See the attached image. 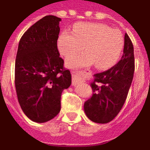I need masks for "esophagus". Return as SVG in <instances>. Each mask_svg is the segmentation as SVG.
<instances>
[{
	"label": "esophagus",
	"mask_w": 150,
	"mask_h": 150,
	"mask_svg": "<svg viewBox=\"0 0 150 150\" xmlns=\"http://www.w3.org/2000/svg\"><path fill=\"white\" fill-rule=\"evenodd\" d=\"M71 76H72V85L75 86L79 82L82 81V71L79 70H72L71 71Z\"/></svg>",
	"instance_id": "obj_1"
}]
</instances>
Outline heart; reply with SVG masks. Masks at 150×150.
<instances>
[{"label": "heart", "mask_w": 150, "mask_h": 150, "mask_svg": "<svg viewBox=\"0 0 150 150\" xmlns=\"http://www.w3.org/2000/svg\"><path fill=\"white\" fill-rule=\"evenodd\" d=\"M124 47V38L118 30L97 23H79L71 32L63 31L57 40V48L63 57L80 51L66 59L69 68L94 64L99 69H107L116 64Z\"/></svg>", "instance_id": "heart-1"}]
</instances>
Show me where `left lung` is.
<instances>
[{
    "label": "left lung",
    "mask_w": 150,
    "mask_h": 150,
    "mask_svg": "<svg viewBox=\"0 0 150 150\" xmlns=\"http://www.w3.org/2000/svg\"><path fill=\"white\" fill-rule=\"evenodd\" d=\"M122 59L109 69L94 75L91 86L93 95L84 105L90 120L105 124L113 120L127 99L134 72V46L129 36L125 35Z\"/></svg>",
    "instance_id": "left-lung-1"
}]
</instances>
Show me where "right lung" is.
<instances>
[{"instance_id": "right-lung-1", "label": "right lung", "mask_w": 150, "mask_h": 150, "mask_svg": "<svg viewBox=\"0 0 150 150\" xmlns=\"http://www.w3.org/2000/svg\"><path fill=\"white\" fill-rule=\"evenodd\" d=\"M61 19L46 16L21 38L15 62L18 101L29 119L44 123L57 116L61 94L71 83V73L59 57L57 40Z\"/></svg>"}]
</instances>
